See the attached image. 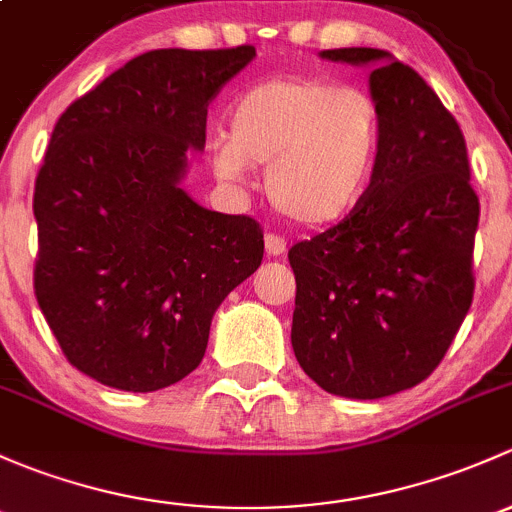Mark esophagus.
I'll list each match as a JSON object with an SVG mask.
<instances>
[{"label":"esophagus","mask_w":512,"mask_h":512,"mask_svg":"<svg viewBox=\"0 0 512 512\" xmlns=\"http://www.w3.org/2000/svg\"><path fill=\"white\" fill-rule=\"evenodd\" d=\"M263 244H266V254L268 256H283V254H286V239H283V236L266 234Z\"/></svg>","instance_id":"1"}]
</instances>
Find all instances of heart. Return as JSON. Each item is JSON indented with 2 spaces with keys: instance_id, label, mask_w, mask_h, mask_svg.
Instances as JSON below:
<instances>
[{
  "instance_id": "1",
  "label": "heart",
  "mask_w": 512,
  "mask_h": 512,
  "mask_svg": "<svg viewBox=\"0 0 512 512\" xmlns=\"http://www.w3.org/2000/svg\"><path fill=\"white\" fill-rule=\"evenodd\" d=\"M379 152L377 100L318 76L254 83L231 103L229 133L209 142L214 175L241 187L266 165L271 202L308 226L342 221L370 197Z\"/></svg>"
}]
</instances>
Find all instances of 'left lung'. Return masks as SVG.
<instances>
[{
  "label": "left lung",
  "mask_w": 512,
  "mask_h": 512,
  "mask_svg": "<svg viewBox=\"0 0 512 512\" xmlns=\"http://www.w3.org/2000/svg\"><path fill=\"white\" fill-rule=\"evenodd\" d=\"M320 59L372 66L382 152L370 197L288 251L291 342L325 392L382 399L429 377L461 328L481 207L461 128L414 68L362 46Z\"/></svg>",
  "instance_id": "8db88e82"
}]
</instances>
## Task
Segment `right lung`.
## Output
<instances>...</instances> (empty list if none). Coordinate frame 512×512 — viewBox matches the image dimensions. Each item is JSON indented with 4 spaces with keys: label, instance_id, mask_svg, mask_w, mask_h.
I'll use <instances>...</instances> for the list:
<instances>
[{
    "label": "right lung",
    "instance_id": "right-lung-1",
    "mask_svg": "<svg viewBox=\"0 0 512 512\" xmlns=\"http://www.w3.org/2000/svg\"><path fill=\"white\" fill-rule=\"evenodd\" d=\"M254 56L147 51L51 133L34 189V291L66 360L105 387L157 392L197 370L221 300L261 266L254 219L182 189L209 100Z\"/></svg>",
    "mask_w": 512,
    "mask_h": 512
}]
</instances>
